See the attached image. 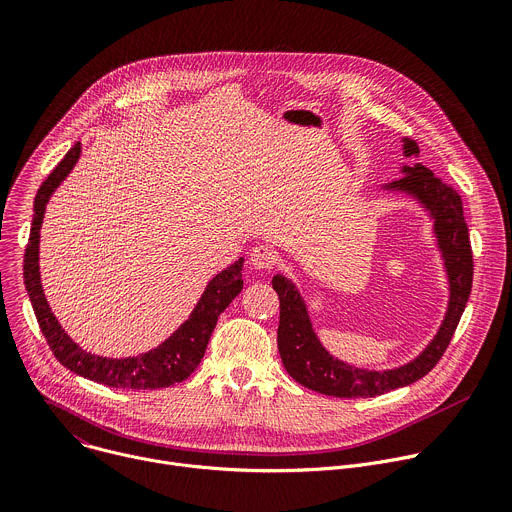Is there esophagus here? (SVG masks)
I'll list each match as a JSON object with an SVG mask.
<instances>
[{
	"mask_svg": "<svg viewBox=\"0 0 512 512\" xmlns=\"http://www.w3.org/2000/svg\"><path fill=\"white\" fill-rule=\"evenodd\" d=\"M276 262H278V252L270 246H256L250 252V264L256 270H270V268H274Z\"/></svg>",
	"mask_w": 512,
	"mask_h": 512,
	"instance_id": "1",
	"label": "esophagus"
}]
</instances>
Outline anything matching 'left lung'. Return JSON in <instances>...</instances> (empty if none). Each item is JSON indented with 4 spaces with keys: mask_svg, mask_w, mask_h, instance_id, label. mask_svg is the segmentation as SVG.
<instances>
[{
    "mask_svg": "<svg viewBox=\"0 0 512 512\" xmlns=\"http://www.w3.org/2000/svg\"><path fill=\"white\" fill-rule=\"evenodd\" d=\"M405 158H417L419 146L403 138ZM399 181L380 187L382 193H399L417 201L433 223V238L439 250L445 278H447V307L443 321L431 342L407 364L386 370L360 368L335 358L323 344L315 327L303 295L297 285L285 274L272 278V289L280 299L278 321V352L282 366L305 388L339 399H368L390 392L394 388L409 386L423 378L443 356L451 342L460 317L466 309L472 291V248L468 225L464 221L462 199L458 191L441 183L421 162L403 164Z\"/></svg>",
    "mask_w": 512,
    "mask_h": 512,
    "instance_id": "8db88e82",
    "label": "left lung"
}]
</instances>
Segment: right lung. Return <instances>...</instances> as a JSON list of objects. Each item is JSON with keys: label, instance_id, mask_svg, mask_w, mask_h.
<instances>
[{"label": "right lung", "instance_id": "right-lung-1", "mask_svg": "<svg viewBox=\"0 0 512 512\" xmlns=\"http://www.w3.org/2000/svg\"><path fill=\"white\" fill-rule=\"evenodd\" d=\"M81 156V142H77L67 156L56 164V168L48 175V179L40 185L36 199H34V217H32V230L30 240L24 254V285L34 307L40 331L44 333L46 342L65 368L71 372L89 378L93 382L113 386V388H132V390H152L173 386L189 378L195 368L199 366L205 348L209 344V337L215 329L217 317L225 311L242 291V268L244 258H238L234 264L225 270L217 272L209 282L197 301L195 309L187 317L185 323L179 325L177 331L170 333L164 342L150 352L128 356V358H105L83 350L75 344L71 335L63 329L59 319L54 317L40 280V266H38V250H40V227L44 219L46 205L52 193L61 187V183L71 175V170L79 162Z\"/></svg>", "mask_w": 512, "mask_h": 512}]
</instances>
